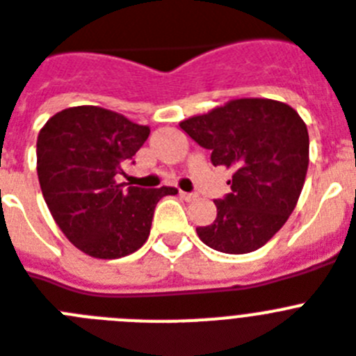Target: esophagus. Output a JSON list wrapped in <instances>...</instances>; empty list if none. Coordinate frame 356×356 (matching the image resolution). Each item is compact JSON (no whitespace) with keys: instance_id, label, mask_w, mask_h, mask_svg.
Segmentation results:
<instances>
[{"instance_id":"esophagus-1","label":"esophagus","mask_w":356,"mask_h":356,"mask_svg":"<svg viewBox=\"0 0 356 356\" xmlns=\"http://www.w3.org/2000/svg\"><path fill=\"white\" fill-rule=\"evenodd\" d=\"M179 195L183 197L184 201H193V199H195V193H188V192H179Z\"/></svg>"}]
</instances>
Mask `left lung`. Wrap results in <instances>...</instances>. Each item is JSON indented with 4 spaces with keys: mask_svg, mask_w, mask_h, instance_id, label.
I'll return each instance as SVG.
<instances>
[{
    "mask_svg": "<svg viewBox=\"0 0 356 356\" xmlns=\"http://www.w3.org/2000/svg\"><path fill=\"white\" fill-rule=\"evenodd\" d=\"M213 166L234 168L232 193L213 201L217 217L197 228L206 246L243 255L264 246L297 206L309 164L306 122L289 104L262 97L232 99L179 122Z\"/></svg>",
    "mask_w": 356,
    "mask_h": 356,
    "instance_id": "1",
    "label": "left lung"
}]
</instances>
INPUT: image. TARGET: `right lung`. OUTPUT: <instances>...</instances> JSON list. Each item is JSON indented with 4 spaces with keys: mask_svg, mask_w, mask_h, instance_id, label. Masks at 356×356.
<instances>
[{
    "mask_svg": "<svg viewBox=\"0 0 356 356\" xmlns=\"http://www.w3.org/2000/svg\"><path fill=\"white\" fill-rule=\"evenodd\" d=\"M150 128L99 106H72L38 136V177L65 237L95 259L137 252L150 235L155 204L177 190L118 183L121 164L145 145Z\"/></svg>",
    "mask_w": 356,
    "mask_h": 356,
    "instance_id": "add662e5",
    "label": "right lung"
}]
</instances>
